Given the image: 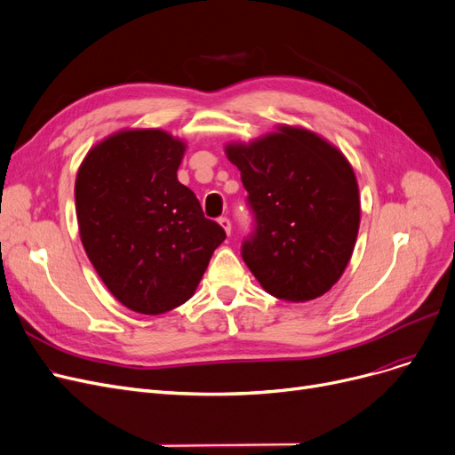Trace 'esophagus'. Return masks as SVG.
<instances>
[{
    "instance_id": "obj_1",
    "label": "esophagus",
    "mask_w": 455,
    "mask_h": 455,
    "mask_svg": "<svg viewBox=\"0 0 455 455\" xmlns=\"http://www.w3.org/2000/svg\"><path fill=\"white\" fill-rule=\"evenodd\" d=\"M220 225L225 228V232L230 235V232H232V223H230V220L228 217H220Z\"/></svg>"
}]
</instances>
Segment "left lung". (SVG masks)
<instances>
[{
  "label": "left lung",
  "instance_id": "obj_1",
  "mask_svg": "<svg viewBox=\"0 0 455 455\" xmlns=\"http://www.w3.org/2000/svg\"><path fill=\"white\" fill-rule=\"evenodd\" d=\"M227 156L242 171L252 213L243 262L275 298H320L340 279L359 232V188L344 154L283 126L249 147L228 145Z\"/></svg>",
  "mask_w": 455,
  "mask_h": 455
}]
</instances>
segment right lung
<instances>
[{
	"label": "right lung",
	"instance_id": "add662e5",
	"mask_svg": "<svg viewBox=\"0 0 455 455\" xmlns=\"http://www.w3.org/2000/svg\"><path fill=\"white\" fill-rule=\"evenodd\" d=\"M184 143L162 130L121 132L96 145L76 179V213L89 260L130 310L186 303L227 234L176 179Z\"/></svg>",
	"mask_w": 455,
	"mask_h": 455
}]
</instances>
